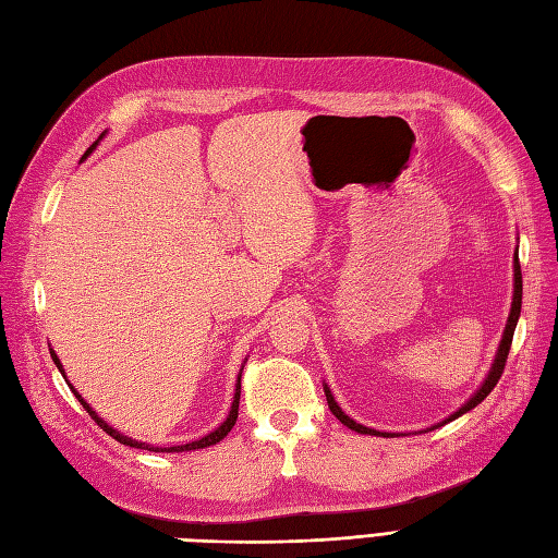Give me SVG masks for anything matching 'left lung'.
I'll list each match as a JSON object with an SVG mask.
<instances>
[{
  "label": "left lung",
  "mask_w": 558,
  "mask_h": 558,
  "mask_svg": "<svg viewBox=\"0 0 558 558\" xmlns=\"http://www.w3.org/2000/svg\"><path fill=\"white\" fill-rule=\"evenodd\" d=\"M519 314H521V267H519V248H517V251H514V291H512V307H510V314H508V324H505V330H502V337H500L496 359H494L492 367H488V375L484 377V381L480 384L477 391L472 393V396L461 404L459 410L451 412L447 418H442L440 424H435V426H430V428H426V430H418V433H428V430L440 428V426L449 424V421L463 416L465 412L475 410L477 404H480L488 393L494 391V386L498 384V379H500V375H502V369H505V361H508V353H510V347H512V337H514V328H517ZM324 393H326L330 412H332L337 418H340L347 428L356 430V433H361V435H377V437H396V435H402V433H381V430H375V428H367V426H363V424H356V421H353L349 414H344L340 404H337V400H335V396H332L328 384H324Z\"/></svg>",
  "instance_id": "obj_1"
}]
</instances>
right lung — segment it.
Wrapping results in <instances>:
<instances>
[{"label": "right lung", "mask_w": 558, "mask_h": 558, "mask_svg": "<svg viewBox=\"0 0 558 558\" xmlns=\"http://www.w3.org/2000/svg\"><path fill=\"white\" fill-rule=\"evenodd\" d=\"M102 137H105V134H102ZM102 137H99V140H102ZM99 140L86 150V156H90L93 154V148L99 144ZM86 156H83V158H86ZM50 359H53V363L58 365V369H60V373H62V377H64V381H66V375H64V367H62V363H60V359H58V353L53 351V349H50ZM246 363V361H244ZM242 369H244V365H242ZM242 369H240V375H238V384H234V396H232V408H230V412H228V416H226V421H223V424L221 426H218V428H214L211 433H207L205 437H199V440H195V442H185V445H177V447H154V445H148V442H140V440H132V437H128V435H123L121 430H116V428H111L109 424H107V421L102 418V416H99L93 408H90V404L86 402V400H83V396L76 391V388L70 384V381H66V384H70V388H72V393L78 398V402L83 404V410H86L93 418H95V424L99 426V428H102V430H107L111 437H113V440H118V442H121V445H125V447H134V449H146V451H162V453H179V451H195V449H205V447H211V445H216V442H221L223 440V437L232 430V426H234V421H238V412H240V388H242Z\"/></svg>", "instance_id": "add662e5"}]
</instances>
